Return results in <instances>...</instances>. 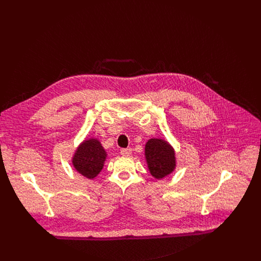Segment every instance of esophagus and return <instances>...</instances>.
<instances>
[{"mask_svg":"<svg viewBox=\"0 0 261 261\" xmlns=\"http://www.w3.org/2000/svg\"><path fill=\"white\" fill-rule=\"evenodd\" d=\"M131 153H132L131 148H122L121 150V154L123 156H129V155H131Z\"/></svg>","mask_w":261,"mask_h":261,"instance_id":"34e87169","label":"esophagus"}]
</instances>
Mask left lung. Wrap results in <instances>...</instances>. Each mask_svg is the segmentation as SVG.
I'll return each mask as SVG.
<instances>
[{
	"label": "left lung",
	"instance_id": "left-lung-1",
	"mask_svg": "<svg viewBox=\"0 0 261 261\" xmlns=\"http://www.w3.org/2000/svg\"><path fill=\"white\" fill-rule=\"evenodd\" d=\"M144 151L147 167L155 178H163L175 168V154L167 141L152 138L146 142Z\"/></svg>",
	"mask_w": 261,
	"mask_h": 261
}]
</instances>
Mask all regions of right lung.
<instances>
[{"instance_id": "right-lung-1", "label": "right lung", "mask_w": 261, "mask_h": 261, "mask_svg": "<svg viewBox=\"0 0 261 261\" xmlns=\"http://www.w3.org/2000/svg\"><path fill=\"white\" fill-rule=\"evenodd\" d=\"M106 152L98 139L85 140L76 150L72 163L81 174L88 178H94L103 168Z\"/></svg>"}]
</instances>
